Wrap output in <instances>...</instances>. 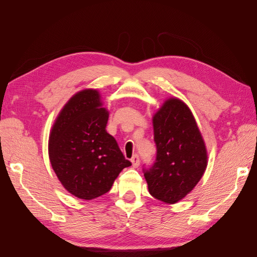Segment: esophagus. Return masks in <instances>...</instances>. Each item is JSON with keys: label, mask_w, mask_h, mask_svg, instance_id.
<instances>
[{"label": "esophagus", "mask_w": 257, "mask_h": 257, "mask_svg": "<svg viewBox=\"0 0 257 257\" xmlns=\"http://www.w3.org/2000/svg\"><path fill=\"white\" fill-rule=\"evenodd\" d=\"M131 162H132V166H133L134 168H137L138 166H139V163H141V161H139V158H138V155H134L133 158L131 159Z\"/></svg>", "instance_id": "34e87169"}]
</instances>
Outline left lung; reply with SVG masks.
Here are the masks:
<instances>
[{"mask_svg":"<svg viewBox=\"0 0 257 257\" xmlns=\"http://www.w3.org/2000/svg\"><path fill=\"white\" fill-rule=\"evenodd\" d=\"M157 160L145 170L151 195L176 204L193 191L208 165L207 148L195 118L184 102L167 98L153 114Z\"/></svg>","mask_w":257,"mask_h":257,"instance_id":"left-lung-1","label":"left lung"}]
</instances>
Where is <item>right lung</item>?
Listing matches in <instances>:
<instances>
[{
    "label": "right lung",
    "mask_w": 257,
    "mask_h": 257,
    "mask_svg": "<svg viewBox=\"0 0 257 257\" xmlns=\"http://www.w3.org/2000/svg\"><path fill=\"white\" fill-rule=\"evenodd\" d=\"M109 111L99 92H77L59 112L50 131L48 153L52 169L72 195L91 200L104 195L132 163L107 133Z\"/></svg>",
    "instance_id": "1"
}]
</instances>
